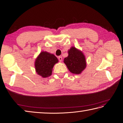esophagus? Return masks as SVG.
I'll use <instances>...</instances> for the list:
<instances>
[{
    "mask_svg": "<svg viewBox=\"0 0 123 123\" xmlns=\"http://www.w3.org/2000/svg\"><path fill=\"white\" fill-rule=\"evenodd\" d=\"M58 59H59V62H62V57L61 56H60L58 57Z\"/></svg>",
    "mask_w": 123,
    "mask_h": 123,
    "instance_id": "34e87169",
    "label": "esophagus"
}]
</instances>
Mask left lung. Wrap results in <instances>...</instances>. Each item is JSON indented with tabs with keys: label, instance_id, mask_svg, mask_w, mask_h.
I'll return each instance as SVG.
<instances>
[{
	"label": "left lung",
	"instance_id": "obj_1",
	"mask_svg": "<svg viewBox=\"0 0 123 123\" xmlns=\"http://www.w3.org/2000/svg\"><path fill=\"white\" fill-rule=\"evenodd\" d=\"M64 62L70 71L73 74H80L86 67L85 55L74 47L68 51V56L65 58Z\"/></svg>",
	"mask_w": 123,
	"mask_h": 123
}]
</instances>
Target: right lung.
Here are the masks:
<instances>
[{"instance_id":"right-lung-1","label":"right lung","mask_w":123,"mask_h":123,"mask_svg":"<svg viewBox=\"0 0 123 123\" xmlns=\"http://www.w3.org/2000/svg\"><path fill=\"white\" fill-rule=\"evenodd\" d=\"M58 62L57 58L54 54L43 51L35 60L36 72L43 78L50 76L52 72L53 66Z\"/></svg>"}]
</instances>
